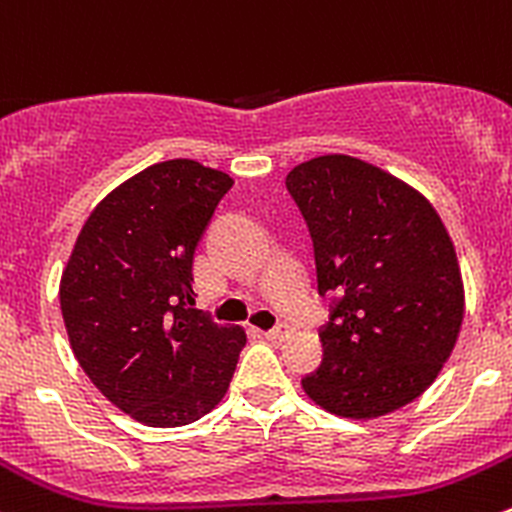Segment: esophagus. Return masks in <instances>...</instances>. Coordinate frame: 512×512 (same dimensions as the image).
I'll list each match as a JSON object with an SVG mask.
<instances>
[{"label": "esophagus", "mask_w": 512, "mask_h": 512, "mask_svg": "<svg viewBox=\"0 0 512 512\" xmlns=\"http://www.w3.org/2000/svg\"><path fill=\"white\" fill-rule=\"evenodd\" d=\"M263 336H266L268 341L281 343V341H286L288 336H291V326H288V323H278L276 328H271V331H266V333H263Z\"/></svg>", "instance_id": "obj_1"}]
</instances>
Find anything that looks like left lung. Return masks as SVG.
I'll return each instance as SVG.
<instances>
[{
	"instance_id": "1",
	"label": "left lung",
	"mask_w": 512,
	"mask_h": 512,
	"mask_svg": "<svg viewBox=\"0 0 512 512\" xmlns=\"http://www.w3.org/2000/svg\"><path fill=\"white\" fill-rule=\"evenodd\" d=\"M286 189L311 231L318 293H341L303 391L353 421L408 406L438 378L465 313L443 221L421 191L346 154L293 166Z\"/></svg>"
}]
</instances>
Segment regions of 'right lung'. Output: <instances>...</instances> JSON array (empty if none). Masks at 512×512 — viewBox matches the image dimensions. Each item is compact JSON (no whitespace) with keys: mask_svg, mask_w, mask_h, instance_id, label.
Listing matches in <instances>:
<instances>
[{"mask_svg":"<svg viewBox=\"0 0 512 512\" xmlns=\"http://www.w3.org/2000/svg\"><path fill=\"white\" fill-rule=\"evenodd\" d=\"M234 186L191 159L149 166L96 204L62 271L59 303L79 366L134 421H199L229 391L241 326L194 308V251Z\"/></svg>","mask_w":512,"mask_h":512,"instance_id":"right-lung-1","label":"right lung"}]
</instances>
